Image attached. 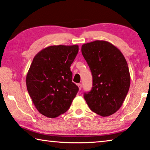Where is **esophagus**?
I'll return each mask as SVG.
<instances>
[{"label":"esophagus","instance_id":"34e87169","mask_svg":"<svg viewBox=\"0 0 150 150\" xmlns=\"http://www.w3.org/2000/svg\"><path fill=\"white\" fill-rule=\"evenodd\" d=\"M78 86L79 88V90H81V89H82V84L81 83H78Z\"/></svg>","mask_w":150,"mask_h":150}]
</instances>
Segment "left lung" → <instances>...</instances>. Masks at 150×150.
Here are the masks:
<instances>
[{
  "label": "left lung",
  "instance_id": "1",
  "mask_svg": "<svg viewBox=\"0 0 150 150\" xmlns=\"http://www.w3.org/2000/svg\"><path fill=\"white\" fill-rule=\"evenodd\" d=\"M82 53L93 78L91 91L83 94L86 103L96 114L110 116L122 106L129 90L127 60L119 49L105 41L83 44Z\"/></svg>",
  "mask_w": 150,
  "mask_h": 150
}]
</instances>
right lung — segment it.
<instances>
[{
  "mask_svg": "<svg viewBox=\"0 0 150 150\" xmlns=\"http://www.w3.org/2000/svg\"><path fill=\"white\" fill-rule=\"evenodd\" d=\"M78 46H49L33 58L26 76L27 90L36 109L55 118L70 108L79 88L72 82L70 66Z\"/></svg>",
  "mask_w": 150,
  "mask_h": 150,
  "instance_id": "obj_1",
  "label": "right lung"
}]
</instances>
